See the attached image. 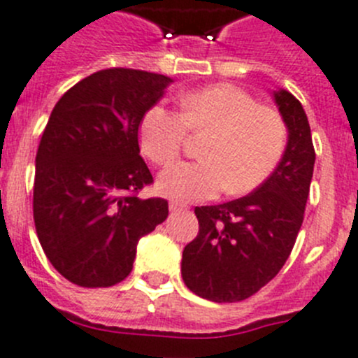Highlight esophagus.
Returning a JSON list of instances; mask_svg holds the SVG:
<instances>
[{"label": "esophagus", "instance_id": "esophagus-1", "mask_svg": "<svg viewBox=\"0 0 358 358\" xmlns=\"http://www.w3.org/2000/svg\"><path fill=\"white\" fill-rule=\"evenodd\" d=\"M183 208H185V205H182V203H178V201L169 203V210L171 212H180V210H183Z\"/></svg>", "mask_w": 358, "mask_h": 358}]
</instances>
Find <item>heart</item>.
Segmentation results:
<instances>
[{"instance_id": "obj_1", "label": "heart", "mask_w": 358, "mask_h": 358, "mask_svg": "<svg viewBox=\"0 0 358 358\" xmlns=\"http://www.w3.org/2000/svg\"><path fill=\"white\" fill-rule=\"evenodd\" d=\"M187 130L210 137L201 162H176L160 173L159 192L176 201H203L224 189L230 196L255 191L273 175L287 144L280 112L234 85L183 94L180 114L162 105L148 108L139 127L143 153L166 166L180 155Z\"/></svg>"}]
</instances>
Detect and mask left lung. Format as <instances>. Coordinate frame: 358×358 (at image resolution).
Segmentation results:
<instances>
[{
	"mask_svg": "<svg viewBox=\"0 0 358 358\" xmlns=\"http://www.w3.org/2000/svg\"><path fill=\"white\" fill-rule=\"evenodd\" d=\"M289 139L273 175L248 196L196 207L199 231L183 248L182 278L215 303L243 301L271 282L291 255L303 223L315 151L301 103L275 91Z\"/></svg>",
	"mask_w": 358,
	"mask_h": 358,
	"instance_id": "1",
	"label": "left lung"
}]
</instances>
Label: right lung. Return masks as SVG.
<instances>
[{"label": "right lung", "mask_w": 358, "mask_h": 358, "mask_svg": "<svg viewBox=\"0 0 358 358\" xmlns=\"http://www.w3.org/2000/svg\"><path fill=\"white\" fill-rule=\"evenodd\" d=\"M173 80L112 67L55 105L35 157L34 221L48 260L80 287H110L134 267L137 243L166 221L141 157L139 124Z\"/></svg>", "instance_id": "right-lung-1"}]
</instances>
